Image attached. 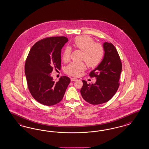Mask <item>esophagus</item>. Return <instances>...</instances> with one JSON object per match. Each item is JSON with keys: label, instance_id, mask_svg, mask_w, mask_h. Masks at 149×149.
<instances>
[{"label": "esophagus", "instance_id": "esophagus-1", "mask_svg": "<svg viewBox=\"0 0 149 149\" xmlns=\"http://www.w3.org/2000/svg\"><path fill=\"white\" fill-rule=\"evenodd\" d=\"M77 80V79L75 78V77H72L71 79V81H75Z\"/></svg>", "mask_w": 149, "mask_h": 149}]
</instances>
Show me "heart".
Listing matches in <instances>:
<instances>
[{
	"label": "heart",
	"instance_id": "obj_1",
	"mask_svg": "<svg viewBox=\"0 0 149 149\" xmlns=\"http://www.w3.org/2000/svg\"><path fill=\"white\" fill-rule=\"evenodd\" d=\"M73 45L75 47L83 51L82 59L90 68L97 67L102 62L104 56L103 46L99 43L95 42L94 39L88 36H77L74 39ZM72 49L67 46L63 51L64 61L69 60ZM83 62H72L65 68V72L72 76H78L80 72L85 69Z\"/></svg>",
	"mask_w": 149,
	"mask_h": 149
}]
</instances>
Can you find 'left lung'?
Wrapping results in <instances>:
<instances>
[{
  "instance_id": "8db88e82",
  "label": "left lung",
  "mask_w": 149,
  "mask_h": 149,
  "mask_svg": "<svg viewBox=\"0 0 149 149\" xmlns=\"http://www.w3.org/2000/svg\"><path fill=\"white\" fill-rule=\"evenodd\" d=\"M104 58L102 62L89 75L95 77L94 84H87L82 80L83 86L80 92L84 99L93 105L103 104L110 100L116 93L120 84L122 63L115 47L111 43L103 44Z\"/></svg>"
}]
</instances>
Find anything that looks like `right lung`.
<instances>
[{
    "mask_svg": "<svg viewBox=\"0 0 149 149\" xmlns=\"http://www.w3.org/2000/svg\"><path fill=\"white\" fill-rule=\"evenodd\" d=\"M68 41L65 36L46 38L36 42L27 56L24 66L27 85L33 97L40 104L58 103L70 82L65 76L56 82L51 77L54 69H61V50Z\"/></svg>",
    "mask_w": 149,
    "mask_h": 149,
    "instance_id": "right-lung-1",
    "label": "right lung"
}]
</instances>
